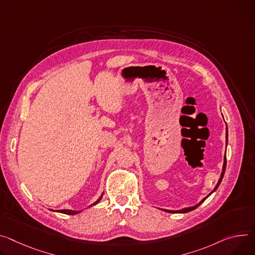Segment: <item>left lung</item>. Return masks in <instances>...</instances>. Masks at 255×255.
Here are the masks:
<instances>
[{
    "instance_id": "obj_1",
    "label": "left lung",
    "mask_w": 255,
    "mask_h": 255,
    "mask_svg": "<svg viewBox=\"0 0 255 255\" xmlns=\"http://www.w3.org/2000/svg\"><path fill=\"white\" fill-rule=\"evenodd\" d=\"M226 143L228 144V127L226 128ZM226 165H227V157H226V153H225V156H224V165H223L221 177H220V179H219V181H218V183H217V185H216V187L214 188V190H213L210 194H208L207 196H205L203 199H201V201L198 202L196 205H194V206H189V207H184V208H182V210H179V211H170V210H163V211H164V212H167V213H171V214H185V213H188V212H191V211L195 210V208L198 207L208 196H210L211 194H213V193L218 189V187L220 186V184H221V182H222V180H223V177H224V175H225Z\"/></svg>"
}]
</instances>
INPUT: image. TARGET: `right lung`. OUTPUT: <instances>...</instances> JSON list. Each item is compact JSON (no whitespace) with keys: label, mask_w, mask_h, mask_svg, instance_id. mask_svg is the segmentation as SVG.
<instances>
[{"label":"right lung","mask_w":255,"mask_h":255,"mask_svg":"<svg viewBox=\"0 0 255 255\" xmlns=\"http://www.w3.org/2000/svg\"><path fill=\"white\" fill-rule=\"evenodd\" d=\"M103 195H104V192L102 193V195L99 197V199L96 201V202H94L92 204H90L88 207H90V206H94V205H96V204H98L100 201H101V199L103 198ZM59 213H62V214H65V215H77V214H79V213H81L82 211H72V210H61V211H58Z\"/></svg>","instance_id":"obj_1"}]
</instances>
